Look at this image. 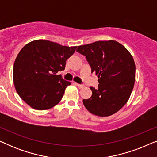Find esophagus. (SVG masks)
Returning <instances> with one entry per match:
<instances>
[{"mask_svg": "<svg viewBox=\"0 0 157 157\" xmlns=\"http://www.w3.org/2000/svg\"><path fill=\"white\" fill-rule=\"evenodd\" d=\"M75 85H76L77 86H78V88H80V89H81V88H83V86H84L83 84H80V83H75Z\"/></svg>", "mask_w": 157, "mask_h": 157, "instance_id": "esophagus-1", "label": "esophagus"}]
</instances>
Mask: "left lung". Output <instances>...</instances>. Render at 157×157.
<instances>
[{"label":"left lung","mask_w":157,"mask_h":157,"mask_svg":"<svg viewBox=\"0 0 157 157\" xmlns=\"http://www.w3.org/2000/svg\"><path fill=\"white\" fill-rule=\"evenodd\" d=\"M76 51L85 56L99 83L98 89L90 87L92 96L83 100V105L98 117L117 112L128 101L134 86L136 66L132 56L113 40L79 46Z\"/></svg>","instance_id":"obj_1"}]
</instances>
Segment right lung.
<instances>
[{
  "instance_id": "add662e5",
  "label": "right lung",
  "mask_w": 157,
  "mask_h": 157,
  "mask_svg": "<svg viewBox=\"0 0 157 157\" xmlns=\"http://www.w3.org/2000/svg\"><path fill=\"white\" fill-rule=\"evenodd\" d=\"M76 48L46 40L25 45L13 65V83L20 97L36 110H46L59 104L71 82L56 74L65 69L66 60Z\"/></svg>"
}]
</instances>
